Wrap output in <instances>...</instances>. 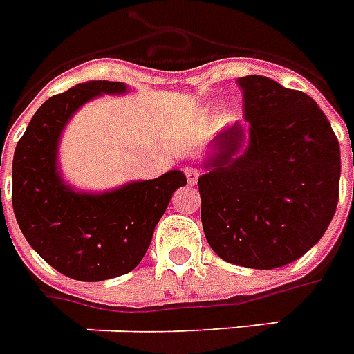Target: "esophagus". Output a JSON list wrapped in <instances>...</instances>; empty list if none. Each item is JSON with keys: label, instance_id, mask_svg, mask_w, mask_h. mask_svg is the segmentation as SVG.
I'll return each mask as SVG.
<instances>
[{"label": "esophagus", "instance_id": "1", "mask_svg": "<svg viewBox=\"0 0 354 354\" xmlns=\"http://www.w3.org/2000/svg\"><path fill=\"white\" fill-rule=\"evenodd\" d=\"M198 176H201V172H198L197 169H191V167H187V169H185V178H187V182H189L191 185L197 184Z\"/></svg>", "mask_w": 354, "mask_h": 354}]
</instances>
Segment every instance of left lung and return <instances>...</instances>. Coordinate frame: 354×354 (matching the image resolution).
<instances>
[{"mask_svg":"<svg viewBox=\"0 0 354 354\" xmlns=\"http://www.w3.org/2000/svg\"><path fill=\"white\" fill-rule=\"evenodd\" d=\"M250 142L240 124L214 140L198 178L201 219L210 248L227 263L272 270L315 245L336 214L339 144L304 91L266 77L236 80Z\"/></svg>","mask_w":354,"mask_h":354,"instance_id":"obj_1","label":"left lung"}]
</instances>
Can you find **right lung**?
Masks as SVG:
<instances>
[{
	"instance_id": "right-lung-1",
	"label": "right lung",
	"mask_w": 354,
	"mask_h": 354,
	"mask_svg": "<svg viewBox=\"0 0 354 354\" xmlns=\"http://www.w3.org/2000/svg\"><path fill=\"white\" fill-rule=\"evenodd\" d=\"M125 84L91 80L50 97L31 118L12 159V210L33 250L59 274L103 281L142 261L172 193L187 184L182 170L88 195L64 184L56 167L57 140L77 109Z\"/></svg>"
}]
</instances>
